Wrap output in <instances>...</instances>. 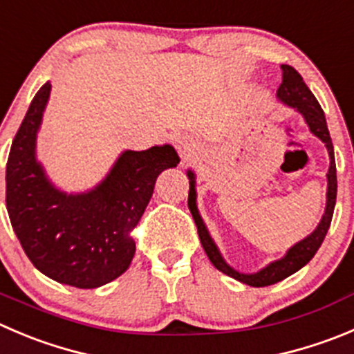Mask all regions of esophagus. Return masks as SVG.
Segmentation results:
<instances>
[{"instance_id":"34e87169","label":"esophagus","mask_w":354,"mask_h":354,"mask_svg":"<svg viewBox=\"0 0 354 354\" xmlns=\"http://www.w3.org/2000/svg\"><path fill=\"white\" fill-rule=\"evenodd\" d=\"M177 144H179V151H180V153H183V154H186V153H189V144H187L186 142V140H179V142H177Z\"/></svg>"}]
</instances>
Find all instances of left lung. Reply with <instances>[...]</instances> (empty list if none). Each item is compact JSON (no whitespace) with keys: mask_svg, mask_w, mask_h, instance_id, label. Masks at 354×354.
Here are the masks:
<instances>
[{"mask_svg":"<svg viewBox=\"0 0 354 354\" xmlns=\"http://www.w3.org/2000/svg\"><path fill=\"white\" fill-rule=\"evenodd\" d=\"M281 69H283V82H281L280 88H278V97H280L287 106L295 107V109L304 116L306 123L309 124V130L325 142L326 149H328V156H330V168H328V174H326V179H328L326 208L318 227H316L308 238H304V240L299 241L297 245H294V247L287 252V255H285L283 259L271 262L268 268L255 272V274H241V272L234 271L233 268H230V266L225 264L224 259L218 254L215 243L212 241L210 234H208L207 227H205L203 221H201L200 214H198L196 191H194V174L193 171H187V175H189V198H187V207H189L194 222H196L198 234H200L201 245H203L208 259H210V262L218 269V271L231 276L234 280L241 281V283L250 285V287H268V285L278 283V281L285 280L287 276L299 271L302 266H306L313 257H315L319 245L325 240L326 231L330 227L332 215H334L335 207V198H337V174H335L334 146H332L330 133H328V129H326L325 114H323L322 106H319L316 97L311 93V90L306 86V83L302 82V76L294 69V67L283 64Z\"/></svg>","mask_w":354,"mask_h":354,"instance_id":"left-lung-1","label":"left lung"}]
</instances>
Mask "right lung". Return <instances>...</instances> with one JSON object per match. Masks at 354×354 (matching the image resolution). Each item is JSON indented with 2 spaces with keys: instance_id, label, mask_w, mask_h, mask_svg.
<instances>
[{
  "instance_id": "1",
  "label": "right lung",
  "mask_w": 354,
  "mask_h": 354,
  "mask_svg": "<svg viewBox=\"0 0 354 354\" xmlns=\"http://www.w3.org/2000/svg\"><path fill=\"white\" fill-rule=\"evenodd\" d=\"M52 85L45 83L20 123L6 161V210L24 252L59 283L97 288L123 274L139 224L163 170L177 167L171 146L124 151L106 180L86 194L57 191L35 158L36 132Z\"/></svg>"
}]
</instances>
